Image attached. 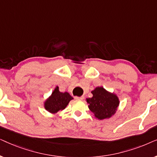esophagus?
<instances>
[{
  "instance_id": "esophagus-1",
  "label": "esophagus",
  "mask_w": 157,
  "mask_h": 157,
  "mask_svg": "<svg viewBox=\"0 0 157 157\" xmlns=\"http://www.w3.org/2000/svg\"><path fill=\"white\" fill-rule=\"evenodd\" d=\"M83 96H81V97H78V96H76V97H75V98H76V100H83Z\"/></svg>"
}]
</instances>
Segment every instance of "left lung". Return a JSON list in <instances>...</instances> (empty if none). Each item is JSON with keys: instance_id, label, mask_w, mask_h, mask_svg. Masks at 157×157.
<instances>
[{"instance_id": "left-lung-1", "label": "left lung", "mask_w": 157, "mask_h": 157, "mask_svg": "<svg viewBox=\"0 0 157 157\" xmlns=\"http://www.w3.org/2000/svg\"><path fill=\"white\" fill-rule=\"evenodd\" d=\"M93 96L86 98L89 109L96 119H109L115 114L120 101L117 94L109 92L102 86L96 87L91 91Z\"/></svg>"}]
</instances>
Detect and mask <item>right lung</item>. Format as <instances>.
Segmentation results:
<instances>
[{
    "mask_svg": "<svg viewBox=\"0 0 157 157\" xmlns=\"http://www.w3.org/2000/svg\"><path fill=\"white\" fill-rule=\"evenodd\" d=\"M74 98L68 92H61L59 86H56L52 93L44 102V107L47 111L51 113H58L66 109Z\"/></svg>",
    "mask_w": 157,
    "mask_h": 157,
    "instance_id": "add662e5",
    "label": "right lung"
}]
</instances>
